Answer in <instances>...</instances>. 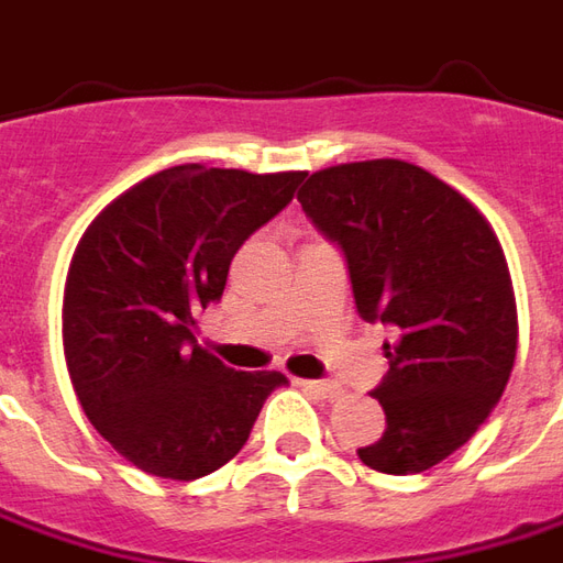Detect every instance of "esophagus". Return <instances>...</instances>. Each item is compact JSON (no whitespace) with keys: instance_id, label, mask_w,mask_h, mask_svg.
<instances>
[{"instance_id":"1","label":"esophagus","mask_w":563,"mask_h":563,"mask_svg":"<svg viewBox=\"0 0 563 563\" xmlns=\"http://www.w3.org/2000/svg\"><path fill=\"white\" fill-rule=\"evenodd\" d=\"M305 390L317 393V396H322V399H335L338 393H341V387L338 384H332V380H298Z\"/></svg>"}]
</instances>
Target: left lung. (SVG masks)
Masks as SVG:
<instances>
[{"label": "left lung", "instance_id": "1", "mask_svg": "<svg viewBox=\"0 0 563 563\" xmlns=\"http://www.w3.org/2000/svg\"><path fill=\"white\" fill-rule=\"evenodd\" d=\"M298 203L341 246L360 317L396 332L372 390L387 430L356 454L377 473H423L473 439L512 375L518 317L500 241L460 191L408 161L313 173Z\"/></svg>", "mask_w": 563, "mask_h": 563}]
</instances>
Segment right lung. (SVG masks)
Segmentation results:
<instances>
[{"label": "right lung", "instance_id": "1", "mask_svg": "<svg viewBox=\"0 0 563 563\" xmlns=\"http://www.w3.org/2000/svg\"><path fill=\"white\" fill-rule=\"evenodd\" d=\"M305 173L183 164L128 188L81 234L63 289V353L88 420L143 473L191 482L234 457L280 372H234L195 338L243 241Z\"/></svg>", "mask_w": 563, "mask_h": 563}]
</instances>
